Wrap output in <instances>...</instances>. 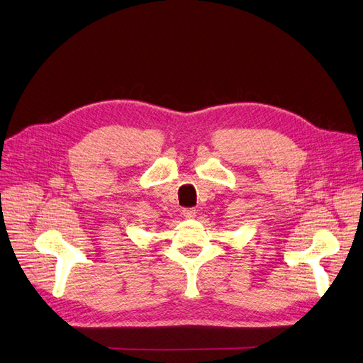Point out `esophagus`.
<instances>
[{
  "mask_svg": "<svg viewBox=\"0 0 363 363\" xmlns=\"http://www.w3.org/2000/svg\"><path fill=\"white\" fill-rule=\"evenodd\" d=\"M182 213H183V216H184L186 219H192V218H195V215H196V210H195V208H183Z\"/></svg>",
  "mask_w": 363,
  "mask_h": 363,
  "instance_id": "1",
  "label": "esophagus"
}]
</instances>
